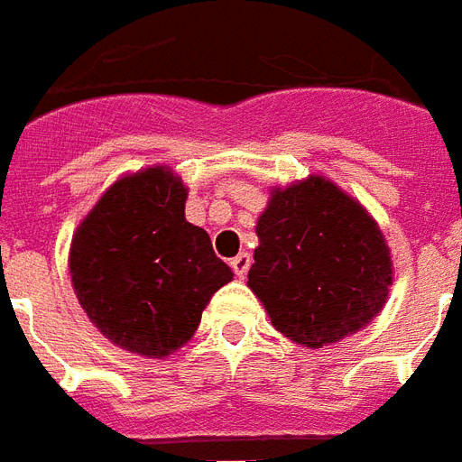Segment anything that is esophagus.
Listing matches in <instances>:
<instances>
[{"mask_svg":"<svg viewBox=\"0 0 462 462\" xmlns=\"http://www.w3.org/2000/svg\"><path fill=\"white\" fill-rule=\"evenodd\" d=\"M250 254L248 253H241V254H236L234 260H231V269L236 272V276L238 279H243V276L248 274V269H250Z\"/></svg>","mask_w":462,"mask_h":462,"instance_id":"obj_1","label":"esophagus"}]
</instances>
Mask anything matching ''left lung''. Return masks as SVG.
I'll return each mask as SVG.
<instances>
[{
    "mask_svg": "<svg viewBox=\"0 0 462 462\" xmlns=\"http://www.w3.org/2000/svg\"><path fill=\"white\" fill-rule=\"evenodd\" d=\"M248 289L276 331L305 348L357 334L386 305L393 283L377 219L327 176L272 188L257 217Z\"/></svg>",
    "mask_w": 462,
    "mask_h": 462,
    "instance_id": "1",
    "label": "left lung"
}]
</instances>
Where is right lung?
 <instances>
[{
  "label": "right lung",
  "mask_w": 462,
  "mask_h": 462,
  "mask_svg": "<svg viewBox=\"0 0 462 462\" xmlns=\"http://www.w3.org/2000/svg\"><path fill=\"white\" fill-rule=\"evenodd\" d=\"M188 188L164 164L124 173L76 228L69 250L80 308L105 338L169 357L193 338L212 295L234 279L205 228L186 221Z\"/></svg>",
  "instance_id": "right-lung-1"
}]
</instances>
